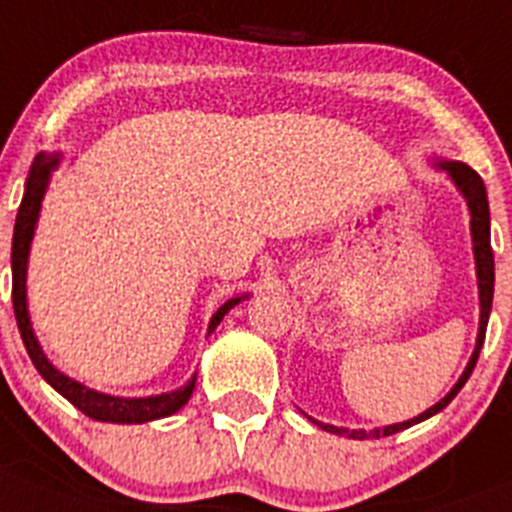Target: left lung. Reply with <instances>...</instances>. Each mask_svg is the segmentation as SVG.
Returning <instances> with one entry per match:
<instances>
[{
	"instance_id": "obj_1",
	"label": "left lung",
	"mask_w": 512,
	"mask_h": 512,
	"mask_svg": "<svg viewBox=\"0 0 512 512\" xmlns=\"http://www.w3.org/2000/svg\"><path fill=\"white\" fill-rule=\"evenodd\" d=\"M442 170H447L452 175L454 185L462 190V195L467 198V205H470V215H472V243H475V264H477V284H480V332H477V345L475 353H472L470 363L464 368L462 378L457 381V386L437 403V406H431L429 411L419 414L416 419L403 421V424H393V426H383V429H373V431H363V429H340V426L332 424H320V421H314L317 426H322L330 434H340V437H350V439H381V437H391L396 431L409 429V426L419 424V421L429 419V416L439 414V411L452 401L454 396L459 393V388L467 383V378L475 370L477 358H480L482 342H485V330H487V320H490V309H492V287H495V259H492V246H490V208H487V192H485V182L482 177L472 170L470 164L464 162H439Z\"/></svg>"
}]
</instances>
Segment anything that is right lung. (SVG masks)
Masks as SVG:
<instances>
[{"mask_svg": "<svg viewBox=\"0 0 512 512\" xmlns=\"http://www.w3.org/2000/svg\"><path fill=\"white\" fill-rule=\"evenodd\" d=\"M60 157L58 154H37L35 162L30 167V177H27L25 185V198H22L20 210H17V223H14V238H12V307L14 317H17V327H20L22 342H25L30 360L35 363L37 373L60 393V396L68 398L75 409H81L88 419L96 421H111V424H144V421L162 419V416H170L175 411H180L187 403V398L192 396V388H195V378H192L187 386H182L180 391L162 393V396H149V398H116L106 396V393H98L86 388L83 383L73 381L68 375L60 373L58 368H53L45 353H42L40 342H37L35 332L30 327V314H27V253H30V241L32 233H35L37 213H40L42 195H45V187H48L50 172L58 167ZM241 302V297L228 299L218 312L213 314L210 320L208 332H213L220 325L228 309H233Z\"/></svg>", "mask_w": 512, "mask_h": 512, "instance_id": "1", "label": "right lung"}]
</instances>
